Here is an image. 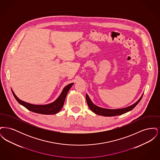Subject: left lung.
I'll return each mask as SVG.
<instances>
[{
	"instance_id": "left-lung-1",
	"label": "left lung",
	"mask_w": 160,
	"mask_h": 160,
	"mask_svg": "<svg viewBox=\"0 0 160 160\" xmlns=\"http://www.w3.org/2000/svg\"><path fill=\"white\" fill-rule=\"evenodd\" d=\"M143 95L140 97V98L137 100V101L134 103L133 104L129 106L125 107V108H118V109H109V108H102L100 107L97 106L95 104H94L91 99L89 97L88 95L86 93V99L88 103V105L89 107V108L91 110L92 112L95 113V114L98 115H101L103 116H118V115H121L122 114H124L127 112H128L132 110L136 106L137 104L142 99Z\"/></svg>"
}]
</instances>
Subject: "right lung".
Here are the masks:
<instances>
[{
    "label": "right lung",
    "mask_w": 160,
    "mask_h": 160,
    "mask_svg": "<svg viewBox=\"0 0 160 160\" xmlns=\"http://www.w3.org/2000/svg\"><path fill=\"white\" fill-rule=\"evenodd\" d=\"M73 84L74 83H71L66 86L63 89L59 97L54 101L51 103H49L47 104H44V105H36V104H32L24 102L22 100L19 99L16 96L15 93L12 91V89H11V91L13 93L14 97H15L16 100L18 101V102L20 104L26 107L29 111L36 113H39V114H54L58 113L62 109L69 90L72 87Z\"/></svg>",
    "instance_id": "1"
}]
</instances>
